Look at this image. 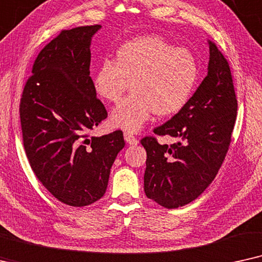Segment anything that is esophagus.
<instances>
[{
  "label": "esophagus",
  "instance_id": "1",
  "mask_svg": "<svg viewBox=\"0 0 262 262\" xmlns=\"http://www.w3.org/2000/svg\"><path fill=\"white\" fill-rule=\"evenodd\" d=\"M124 140L128 142L129 145H132V146H134V145H138L139 144V140L137 138L134 137L133 134L132 133H129V132H125L124 133Z\"/></svg>",
  "mask_w": 262,
  "mask_h": 262
}]
</instances>
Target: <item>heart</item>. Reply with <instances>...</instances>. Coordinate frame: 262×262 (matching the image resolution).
<instances>
[{
  "instance_id": "b5f03b06",
  "label": "heart",
  "mask_w": 262,
  "mask_h": 262,
  "mask_svg": "<svg viewBox=\"0 0 262 262\" xmlns=\"http://www.w3.org/2000/svg\"><path fill=\"white\" fill-rule=\"evenodd\" d=\"M198 79V61L189 50L148 34L122 44L115 61L104 60L93 75V89L99 98L117 103L130 83V96L113 110L110 122L134 133L153 113L159 117L180 113L189 102Z\"/></svg>"
}]
</instances>
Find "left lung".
I'll use <instances>...</instances> for the list:
<instances>
[{"label": "left lung", "mask_w": 262, "mask_h": 262, "mask_svg": "<svg viewBox=\"0 0 262 262\" xmlns=\"http://www.w3.org/2000/svg\"><path fill=\"white\" fill-rule=\"evenodd\" d=\"M206 78L189 102L155 134L171 137V145L155 137L141 139L147 152L146 196L165 208H177L200 196L214 180L228 153L237 115L231 71L213 41Z\"/></svg>", "instance_id": "1"}]
</instances>
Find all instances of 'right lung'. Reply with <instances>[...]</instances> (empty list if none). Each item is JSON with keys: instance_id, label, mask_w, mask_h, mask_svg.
Wrapping results in <instances>:
<instances>
[{"instance_id": "right-lung-1", "label": "right lung", "mask_w": 262, "mask_h": 262, "mask_svg": "<svg viewBox=\"0 0 262 262\" xmlns=\"http://www.w3.org/2000/svg\"><path fill=\"white\" fill-rule=\"evenodd\" d=\"M100 25L62 30L38 54L20 100L24 147L37 179L58 201L82 207L105 194L125 142L121 130L90 137L107 117L90 76Z\"/></svg>"}]
</instances>
